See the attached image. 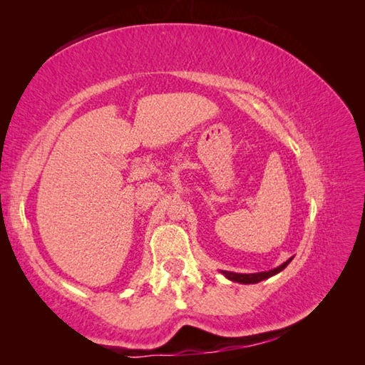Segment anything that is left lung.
<instances>
[{
  "label": "left lung",
  "mask_w": 365,
  "mask_h": 365,
  "mask_svg": "<svg viewBox=\"0 0 365 365\" xmlns=\"http://www.w3.org/2000/svg\"><path fill=\"white\" fill-rule=\"evenodd\" d=\"M293 257L287 259L284 264H280L277 267H274L271 271H264V272H255V274H237V272H230V271H222V274L230 280L237 282V284H258V282H262L264 279H269L272 276H276L280 271H284L285 267L288 266V263L292 262Z\"/></svg>",
  "instance_id": "left-lung-1"
}]
</instances>
